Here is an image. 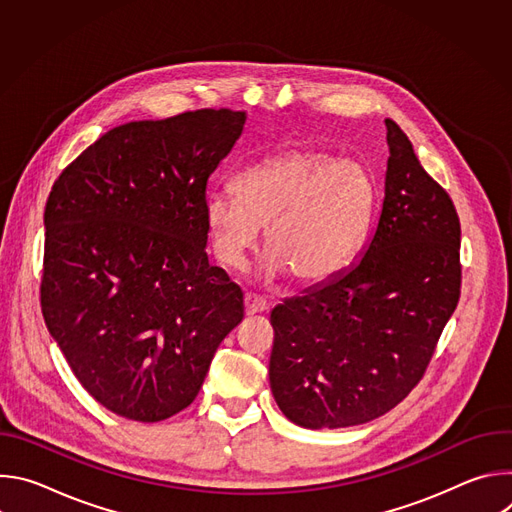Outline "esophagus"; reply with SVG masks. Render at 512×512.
<instances>
[{"label":"esophagus","instance_id":"34e87169","mask_svg":"<svg viewBox=\"0 0 512 512\" xmlns=\"http://www.w3.org/2000/svg\"><path fill=\"white\" fill-rule=\"evenodd\" d=\"M243 302H245V314H247V316L267 312V308H269L267 300H265V298H261V296H255V294H247Z\"/></svg>","mask_w":512,"mask_h":512}]
</instances>
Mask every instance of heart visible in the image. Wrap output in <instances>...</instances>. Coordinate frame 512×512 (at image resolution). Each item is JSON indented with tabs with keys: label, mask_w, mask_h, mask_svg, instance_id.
I'll use <instances>...</instances> for the list:
<instances>
[{
	"label": "heart",
	"mask_w": 512,
	"mask_h": 512,
	"mask_svg": "<svg viewBox=\"0 0 512 512\" xmlns=\"http://www.w3.org/2000/svg\"><path fill=\"white\" fill-rule=\"evenodd\" d=\"M233 192H212L204 204L216 259L239 269L267 227L263 273L277 277L287 269L300 283L324 281L352 259L377 198L367 166L314 148L247 166Z\"/></svg>",
	"instance_id": "b5f03b06"
}]
</instances>
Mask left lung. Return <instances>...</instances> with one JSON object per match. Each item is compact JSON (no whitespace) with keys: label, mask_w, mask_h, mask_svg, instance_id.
Returning <instances> with one entry per match:
<instances>
[{"label":"left lung","mask_w":512,"mask_h":512,"mask_svg":"<svg viewBox=\"0 0 512 512\" xmlns=\"http://www.w3.org/2000/svg\"><path fill=\"white\" fill-rule=\"evenodd\" d=\"M385 125V198L367 247L271 310V393L300 427H350L391 411L421 381L460 300L454 202L401 127Z\"/></svg>","instance_id":"left-lung-1"}]
</instances>
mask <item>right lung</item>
<instances>
[{"label": "right lung", "instance_id": "add662e5", "mask_svg": "<svg viewBox=\"0 0 512 512\" xmlns=\"http://www.w3.org/2000/svg\"><path fill=\"white\" fill-rule=\"evenodd\" d=\"M245 111L131 121L68 164L44 210L40 304L87 393L154 423L186 409L243 320V291L206 255V182Z\"/></svg>", "mask_w": 512, "mask_h": 512}]
</instances>
